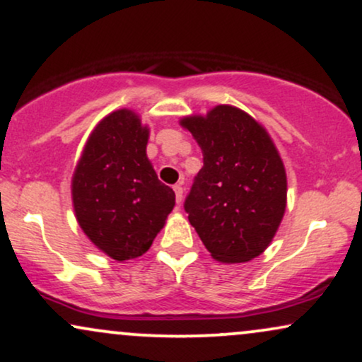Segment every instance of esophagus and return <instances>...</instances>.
<instances>
[{"mask_svg":"<svg viewBox=\"0 0 362 362\" xmlns=\"http://www.w3.org/2000/svg\"><path fill=\"white\" fill-rule=\"evenodd\" d=\"M173 192H175L177 204H180L182 202V197H184V189H182V185H173Z\"/></svg>","mask_w":362,"mask_h":362,"instance_id":"obj_1","label":"esophagus"}]
</instances>
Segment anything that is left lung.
I'll return each instance as SVG.
<instances>
[{
  "label": "left lung",
  "instance_id": "obj_1",
  "mask_svg": "<svg viewBox=\"0 0 362 362\" xmlns=\"http://www.w3.org/2000/svg\"><path fill=\"white\" fill-rule=\"evenodd\" d=\"M180 125L204 155L184 204L192 227L218 262L252 260L286 212L287 177L276 145L259 122L230 105L182 118Z\"/></svg>",
  "mask_w": 362,
  "mask_h": 362
}]
</instances>
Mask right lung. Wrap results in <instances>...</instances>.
Here are the masks:
<instances>
[{"instance_id": "right-lung-1", "label": "right lung", "mask_w": 362, "mask_h": 362, "mask_svg": "<svg viewBox=\"0 0 362 362\" xmlns=\"http://www.w3.org/2000/svg\"><path fill=\"white\" fill-rule=\"evenodd\" d=\"M147 141L135 112H112L91 132L71 178L81 230L118 262L147 252L175 205L147 158Z\"/></svg>"}]
</instances>
